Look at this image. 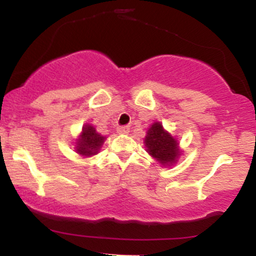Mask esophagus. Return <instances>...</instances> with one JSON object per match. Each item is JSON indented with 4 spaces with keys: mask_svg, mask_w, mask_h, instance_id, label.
Returning <instances> with one entry per match:
<instances>
[{
    "mask_svg": "<svg viewBox=\"0 0 256 256\" xmlns=\"http://www.w3.org/2000/svg\"><path fill=\"white\" fill-rule=\"evenodd\" d=\"M116 131H118L119 134H128L130 132V128L128 126H119Z\"/></svg>",
    "mask_w": 256,
    "mask_h": 256,
    "instance_id": "obj_1",
    "label": "esophagus"
}]
</instances>
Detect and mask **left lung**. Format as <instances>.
<instances>
[{
    "mask_svg": "<svg viewBox=\"0 0 256 256\" xmlns=\"http://www.w3.org/2000/svg\"><path fill=\"white\" fill-rule=\"evenodd\" d=\"M146 150L162 167H171L177 164L182 150L179 142L168 131L164 128L160 122H155L146 131L144 138Z\"/></svg>",
    "mask_w": 256,
    "mask_h": 256,
    "instance_id": "8db88e82",
    "label": "left lung"
}]
</instances>
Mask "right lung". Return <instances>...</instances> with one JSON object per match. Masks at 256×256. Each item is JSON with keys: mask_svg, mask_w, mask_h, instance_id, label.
Segmentation results:
<instances>
[{"mask_svg": "<svg viewBox=\"0 0 256 256\" xmlns=\"http://www.w3.org/2000/svg\"><path fill=\"white\" fill-rule=\"evenodd\" d=\"M106 140L91 124H85L74 143V150L83 158H90L98 154Z\"/></svg>", "mask_w": 256, "mask_h": 256, "instance_id": "1", "label": "right lung"}]
</instances>
